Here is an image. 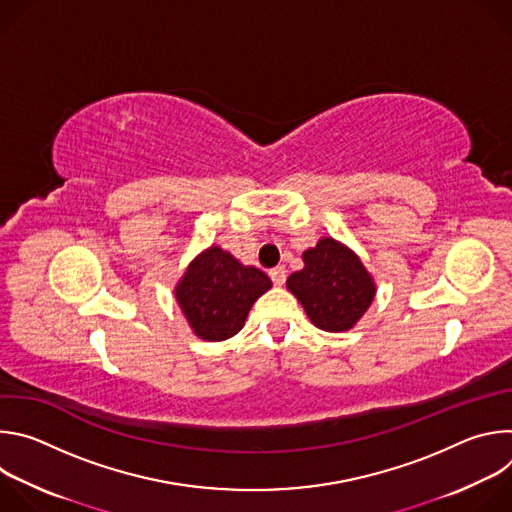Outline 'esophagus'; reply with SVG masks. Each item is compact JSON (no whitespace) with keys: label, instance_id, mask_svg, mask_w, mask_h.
I'll return each mask as SVG.
<instances>
[{"label":"esophagus","instance_id":"1","mask_svg":"<svg viewBox=\"0 0 512 512\" xmlns=\"http://www.w3.org/2000/svg\"><path fill=\"white\" fill-rule=\"evenodd\" d=\"M269 277H271V281H273L275 285H283V283H285V277H287V271H285L283 265H279V267H273V269L269 271Z\"/></svg>","mask_w":512,"mask_h":512}]
</instances>
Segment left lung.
Here are the masks:
<instances>
[{
  "label": "left lung",
  "mask_w": 512,
  "mask_h": 512,
  "mask_svg": "<svg viewBox=\"0 0 512 512\" xmlns=\"http://www.w3.org/2000/svg\"><path fill=\"white\" fill-rule=\"evenodd\" d=\"M304 269L287 277V289L304 306L314 326L350 330L375 300V281L358 255L332 237L304 251Z\"/></svg>",
  "instance_id": "obj_1"
}]
</instances>
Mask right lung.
Masks as SVG:
<instances>
[{"label":"right lung","mask_w":512,"mask_h":512,"mask_svg":"<svg viewBox=\"0 0 512 512\" xmlns=\"http://www.w3.org/2000/svg\"><path fill=\"white\" fill-rule=\"evenodd\" d=\"M271 289V279L257 267L243 265L218 245L192 259L176 285V302L192 332L208 342L235 336L253 304Z\"/></svg>","instance_id":"add662e5"}]
</instances>
